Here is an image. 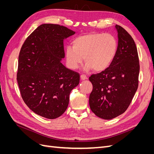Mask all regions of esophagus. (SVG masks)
I'll use <instances>...</instances> for the list:
<instances>
[{"instance_id": "34e87169", "label": "esophagus", "mask_w": 154, "mask_h": 154, "mask_svg": "<svg viewBox=\"0 0 154 154\" xmlns=\"http://www.w3.org/2000/svg\"><path fill=\"white\" fill-rule=\"evenodd\" d=\"M80 78H81V80H85L87 79V76L86 75H85V74H81Z\"/></svg>"}]
</instances>
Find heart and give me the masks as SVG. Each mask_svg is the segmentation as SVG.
<instances>
[{"label":"heart","instance_id":"1","mask_svg":"<svg viewBox=\"0 0 154 154\" xmlns=\"http://www.w3.org/2000/svg\"><path fill=\"white\" fill-rule=\"evenodd\" d=\"M73 48H66L67 62L70 68L75 69L83 62L85 70L103 71L113 62L118 52V43L110 33L92 32L78 36L73 40Z\"/></svg>","mask_w":154,"mask_h":154}]
</instances>
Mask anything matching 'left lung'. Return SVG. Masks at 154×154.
<instances>
[{"mask_svg": "<svg viewBox=\"0 0 154 154\" xmlns=\"http://www.w3.org/2000/svg\"><path fill=\"white\" fill-rule=\"evenodd\" d=\"M118 49L113 62L105 71L92 74L89 96L91 110L97 117L111 119L124 113L139 84V61L134 40L122 26L116 25Z\"/></svg>", "mask_w": 154, "mask_h": 154, "instance_id": "obj_1", "label": "left lung"}]
</instances>
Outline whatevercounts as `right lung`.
<instances>
[{
    "mask_svg": "<svg viewBox=\"0 0 154 154\" xmlns=\"http://www.w3.org/2000/svg\"><path fill=\"white\" fill-rule=\"evenodd\" d=\"M74 33L63 26L42 24L20 49L17 80L21 96L32 112L44 118L62 115L70 93L80 82V74L60 62L65 57L63 40Z\"/></svg>",
    "mask_w": 154,
    "mask_h": 154,
    "instance_id": "obj_1",
    "label": "right lung"
}]
</instances>
